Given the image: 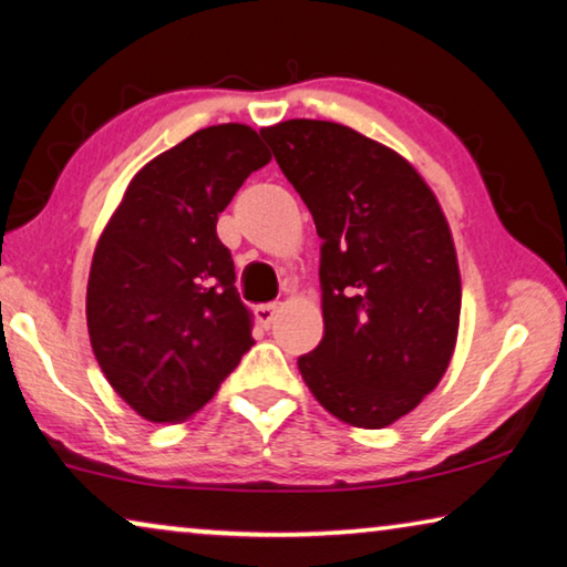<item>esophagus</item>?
Wrapping results in <instances>:
<instances>
[{
  "instance_id": "obj_1",
  "label": "esophagus",
  "mask_w": 567,
  "mask_h": 567,
  "mask_svg": "<svg viewBox=\"0 0 567 567\" xmlns=\"http://www.w3.org/2000/svg\"><path fill=\"white\" fill-rule=\"evenodd\" d=\"M277 310H280V306H277V302H269V306H259L257 308V320L265 328H269L275 323V318H277Z\"/></svg>"
}]
</instances>
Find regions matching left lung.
I'll list each match as a JSON object with an SVG mask.
<instances>
[{"instance_id":"obj_1","label":"left lung","mask_w":567,"mask_h":567,"mask_svg":"<svg viewBox=\"0 0 567 567\" xmlns=\"http://www.w3.org/2000/svg\"><path fill=\"white\" fill-rule=\"evenodd\" d=\"M323 239V341L298 359L312 396L346 425L382 430L451 364L461 272L451 226L400 152L351 126L287 120L259 130Z\"/></svg>"}]
</instances>
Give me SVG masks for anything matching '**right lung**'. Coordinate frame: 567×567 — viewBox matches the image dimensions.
<instances>
[{"instance_id":"right-lung-1","label":"right lung","mask_w":567,"mask_h":567,"mask_svg":"<svg viewBox=\"0 0 567 567\" xmlns=\"http://www.w3.org/2000/svg\"><path fill=\"white\" fill-rule=\"evenodd\" d=\"M269 159L251 126H206L150 159L101 231L86 287L91 349L140 417L196 415L255 343L216 221Z\"/></svg>"}]
</instances>
